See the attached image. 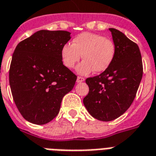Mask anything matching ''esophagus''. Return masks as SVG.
I'll return each instance as SVG.
<instances>
[{"label": "esophagus", "instance_id": "1", "mask_svg": "<svg viewBox=\"0 0 156 156\" xmlns=\"http://www.w3.org/2000/svg\"><path fill=\"white\" fill-rule=\"evenodd\" d=\"M85 80V78H83V77H78L77 78V83H82Z\"/></svg>", "mask_w": 156, "mask_h": 156}]
</instances>
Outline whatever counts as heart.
Here are the masks:
<instances>
[{
	"label": "heart",
	"instance_id": "heart-1",
	"mask_svg": "<svg viewBox=\"0 0 156 156\" xmlns=\"http://www.w3.org/2000/svg\"><path fill=\"white\" fill-rule=\"evenodd\" d=\"M116 53L113 41L101 34L83 32L73 40L72 44H66L61 49L64 66L73 69L83 57L84 60L78 65L80 74H87L93 70L101 73L109 68Z\"/></svg>",
	"mask_w": 156,
	"mask_h": 156
}]
</instances>
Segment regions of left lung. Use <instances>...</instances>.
<instances>
[{
	"label": "left lung",
	"mask_w": 156,
	"mask_h": 156,
	"mask_svg": "<svg viewBox=\"0 0 156 156\" xmlns=\"http://www.w3.org/2000/svg\"><path fill=\"white\" fill-rule=\"evenodd\" d=\"M109 30L116 48L113 60L101 74L86 79L89 92L83 98L90 115L102 122L116 119L130 107L143 74L138 45L118 30Z\"/></svg>",
	"instance_id": "obj_1"
}]
</instances>
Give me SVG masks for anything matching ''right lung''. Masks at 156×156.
Wrapping results in <instances>:
<instances>
[{
  "instance_id": "1",
  "label": "right lung",
  "mask_w": 156,
  "mask_h": 156,
  "mask_svg": "<svg viewBox=\"0 0 156 156\" xmlns=\"http://www.w3.org/2000/svg\"><path fill=\"white\" fill-rule=\"evenodd\" d=\"M64 30H39L17 44L9 82L14 101L26 121L44 125L59 112L77 76L63 64L61 49L71 37Z\"/></svg>"
}]
</instances>
